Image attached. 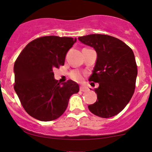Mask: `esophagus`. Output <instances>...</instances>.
<instances>
[{"label": "esophagus", "instance_id": "34e87169", "mask_svg": "<svg viewBox=\"0 0 152 152\" xmlns=\"http://www.w3.org/2000/svg\"><path fill=\"white\" fill-rule=\"evenodd\" d=\"M80 91H82V92H86V91H88V88L84 87V86H81L80 87Z\"/></svg>", "mask_w": 152, "mask_h": 152}]
</instances>
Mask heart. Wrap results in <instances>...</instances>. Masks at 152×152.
Instances as JSON below:
<instances>
[{
	"mask_svg": "<svg viewBox=\"0 0 152 152\" xmlns=\"http://www.w3.org/2000/svg\"><path fill=\"white\" fill-rule=\"evenodd\" d=\"M70 76L74 80L78 82L81 81L83 79V75L81 72H78V71H73L70 73Z\"/></svg>",
	"mask_w": 152,
	"mask_h": 152,
	"instance_id": "1",
	"label": "heart"
}]
</instances>
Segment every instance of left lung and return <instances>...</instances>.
<instances>
[{"mask_svg": "<svg viewBox=\"0 0 152 152\" xmlns=\"http://www.w3.org/2000/svg\"><path fill=\"white\" fill-rule=\"evenodd\" d=\"M78 40L91 46L97 58L90 81L98 83L97 99L88 109L96 116L110 118L120 113L129 102L135 88L137 68L129 46L118 38L104 34H90Z\"/></svg>", "mask_w": 152, "mask_h": 152, "instance_id": "8db88e82", "label": "left lung"}]
</instances>
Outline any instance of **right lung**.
Returning a JSON list of instances; mask_svg holds the SVG:
<instances>
[{
  "label": "right lung",
  "instance_id": "add662e5",
  "mask_svg": "<svg viewBox=\"0 0 152 152\" xmlns=\"http://www.w3.org/2000/svg\"><path fill=\"white\" fill-rule=\"evenodd\" d=\"M76 38L43 36L31 41L14 65V89L24 110L37 120L50 121L61 116L79 86L72 80L60 83L53 69L64 64Z\"/></svg>",
  "mask_w": 152,
  "mask_h": 152
}]
</instances>
